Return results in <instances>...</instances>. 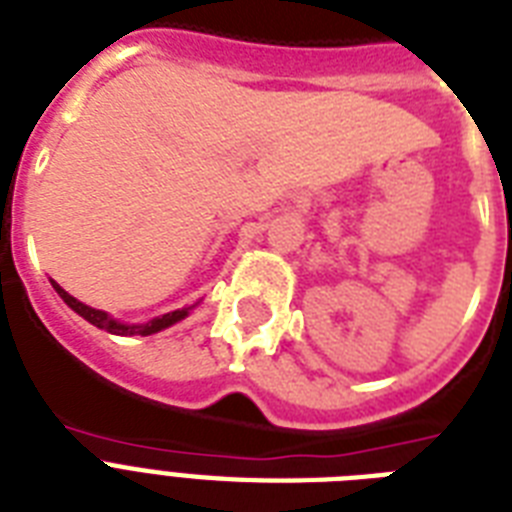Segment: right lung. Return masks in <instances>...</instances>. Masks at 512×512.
<instances>
[{"label": "right lung", "mask_w": 512, "mask_h": 512, "mask_svg": "<svg viewBox=\"0 0 512 512\" xmlns=\"http://www.w3.org/2000/svg\"><path fill=\"white\" fill-rule=\"evenodd\" d=\"M52 287H55V292H58L60 297H63V303L68 305V308H71V311H76L79 313V316H82V319H87L90 321V324H95V327L98 329H106V332H111V335H154V332H162V329H167V327H172V324H177V321L180 319H185V316H188V311H191V308H183V311H172V313H164V316H159V319H154V321H148V324H122V321H114L111 319V316H108V313H103V311H95V308H90V305H84V303H79V300H76V297H71L66 292V289L60 287V284H55V281H52Z\"/></svg>", "instance_id": "1"}]
</instances>
